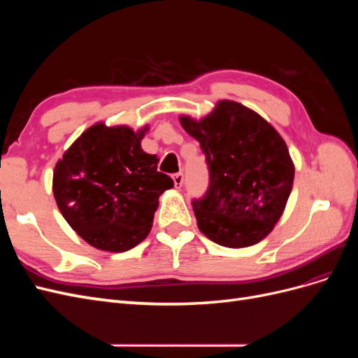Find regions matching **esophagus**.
<instances>
[{
  "mask_svg": "<svg viewBox=\"0 0 358 358\" xmlns=\"http://www.w3.org/2000/svg\"><path fill=\"white\" fill-rule=\"evenodd\" d=\"M171 178H173V182H175V187L180 188L183 183V173H175Z\"/></svg>",
  "mask_w": 358,
  "mask_h": 358,
  "instance_id": "obj_1",
  "label": "esophagus"
}]
</instances>
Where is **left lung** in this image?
Here are the masks:
<instances>
[{
    "mask_svg": "<svg viewBox=\"0 0 358 358\" xmlns=\"http://www.w3.org/2000/svg\"><path fill=\"white\" fill-rule=\"evenodd\" d=\"M197 140L209 170V185L191 204L200 231L227 248L258 243L282 215L294 166L276 129L248 107L220 101L201 119L180 117Z\"/></svg>",
    "mask_w": 358,
    "mask_h": 358,
    "instance_id": "1",
    "label": "left lung"
}]
</instances>
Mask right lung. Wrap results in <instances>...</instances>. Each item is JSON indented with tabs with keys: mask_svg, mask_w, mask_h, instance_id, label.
Here are the masks:
<instances>
[{
	"mask_svg": "<svg viewBox=\"0 0 358 358\" xmlns=\"http://www.w3.org/2000/svg\"><path fill=\"white\" fill-rule=\"evenodd\" d=\"M143 131L96 124L76 140L53 171V196L71 229L110 252L134 248L149 234L158 197L173 179L143 152Z\"/></svg>",
	"mask_w": 358,
	"mask_h": 358,
	"instance_id": "1",
	"label": "right lung"
}]
</instances>
